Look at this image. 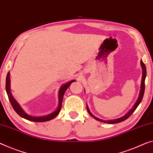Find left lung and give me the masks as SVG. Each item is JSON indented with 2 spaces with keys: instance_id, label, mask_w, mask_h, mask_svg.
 Returning <instances> with one entry per match:
<instances>
[{
  "instance_id": "obj_1",
  "label": "left lung",
  "mask_w": 153,
  "mask_h": 153,
  "mask_svg": "<svg viewBox=\"0 0 153 153\" xmlns=\"http://www.w3.org/2000/svg\"><path fill=\"white\" fill-rule=\"evenodd\" d=\"M140 63H141V66H142V83H141V89H140V95H139V97H138V99L137 101H136V102L135 103V105H134V106L132 109H131L130 111L127 113V114L124 115V116L119 117V118L114 119V120H104L99 119V118H98V117H96L94 116V115L90 112V110H89V108L88 107V105H87V110H88L89 114H90L91 116H92L96 120L100 121V122H102V123H108V124H116V123H121V122L127 119L128 117L130 116L134 111H135V110L137 109V107H138V105H140V103L141 102V101H142V98H143V96H144V90H145V79H146V65L144 63H143L142 60H141Z\"/></svg>"
}]
</instances>
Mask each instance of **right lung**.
I'll list each match as a JSON object with an SVG mask.
<instances>
[{
  "label": "right lung",
  "mask_w": 153,
  "mask_h": 153,
  "mask_svg": "<svg viewBox=\"0 0 153 153\" xmlns=\"http://www.w3.org/2000/svg\"><path fill=\"white\" fill-rule=\"evenodd\" d=\"M9 75H10V74H9V72H8L6 77L5 87H6V91H7V94L9 100L10 101L13 109L15 110V111L20 116L23 117V118L28 120H30V121L37 122V123H42V122L49 121L55 118V117L57 116L59 113L60 111L61 108H62L63 97V95H64L65 91H66L68 88V87L70 85V84H71L72 82L75 81V80H72V81L68 82V83L63 85L61 87L60 90L59 91V105H58L57 109H56L55 111H53V113H51V114L48 115H46V116L35 117V116H29V115H28L27 113H25L24 110L22 109V107H20V105L18 104V102L15 100V98L13 97L10 90V77H9Z\"/></svg>",
  "instance_id": "1"
}]
</instances>
